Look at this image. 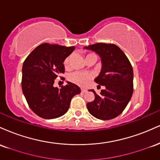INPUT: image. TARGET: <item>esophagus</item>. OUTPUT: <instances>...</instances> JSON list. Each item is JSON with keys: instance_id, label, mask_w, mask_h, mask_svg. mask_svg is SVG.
Listing matches in <instances>:
<instances>
[{"instance_id": "obj_1", "label": "esophagus", "mask_w": 160, "mask_h": 160, "mask_svg": "<svg viewBox=\"0 0 160 160\" xmlns=\"http://www.w3.org/2000/svg\"><path fill=\"white\" fill-rule=\"evenodd\" d=\"M86 91H87V90H86V89H81V92H82V93H85V92H86Z\"/></svg>"}]
</instances>
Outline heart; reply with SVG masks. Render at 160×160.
<instances>
[{"instance_id": "obj_1", "label": "heart", "mask_w": 160, "mask_h": 160, "mask_svg": "<svg viewBox=\"0 0 160 160\" xmlns=\"http://www.w3.org/2000/svg\"><path fill=\"white\" fill-rule=\"evenodd\" d=\"M89 54H92V53H89ZM70 62H71V56H68L64 61V65H65L66 68H69ZM92 78L93 74H90V73L81 72V71H75V72L71 73V74L68 75L69 81L80 86H87Z\"/></svg>"}]
</instances>
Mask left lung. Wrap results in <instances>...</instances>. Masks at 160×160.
I'll return each instance as SVG.
<instances>
[{"label": "left lung", "instance_id": "left-lung-1", "mask_svg": "<svg viewBox=\"0 0 160 160\" xmlns=\"http://www.w3.org/2000/svg\"><path fill=\"white\" fill-rule=\"evenodd\" d=\"M84 49L95 51L101 57L102 68L95 81L105 87L99 95L92 89L95 99L87 103V109L95 118L111 120L124 111L132 98V66L125 53L113 43H98Z\"/></svg>", "mask_w": 160, "mask_h": 160}]
</instances>
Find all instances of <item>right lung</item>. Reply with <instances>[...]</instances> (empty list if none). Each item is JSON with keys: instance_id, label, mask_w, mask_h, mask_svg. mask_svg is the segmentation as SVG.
<instances>
[{"instance_id": "obj_1", "label": "right lung", "mask_w": 160, "mask_h": 160, "mask_svg": "<svg viewBox=\"0 0 160 160\" xmlns=\"http://www.w3.org/2000/svg\"><path fill=\"white\" fill-rule=\"evenodd\" d=\"M74 47L42 43L25 58L22 65V89L28 106L44 119H55L68 110L71 98L80 93L76 84L67 82L60 89L55 79L65 72L63 62Z\"/></svg>"}]
</instances>
